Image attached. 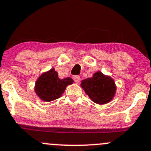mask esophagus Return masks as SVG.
I'll use <instances>...</instances> for the list:
<instances>
[{"label": "esophagus", "instance_id": "obj_1", "mask_svg": "<svg viewBox=\"0 0 151 151\" xmlns=\"http://www.w3.org/2000/svg\"><path fill=\"white\" fill-rule=\"evenodd\" d=\"M80 76H74V82H77V83H79V82H80Z\"/></svg>", "mask_w": 151, "mask_h": 151}]
</instances>
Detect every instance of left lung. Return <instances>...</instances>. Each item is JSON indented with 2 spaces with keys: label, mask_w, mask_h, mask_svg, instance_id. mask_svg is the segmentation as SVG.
Wrapping results in <instances>:
<instances>
[{
  "label": "left lung",
  "mask_w": 151,
  "mask_h": 151,
  "mask_svg": "<svg viewBox=\"0 0 151 151\" xmlns=\"http://www.w3.org/2000/svg\"><path fill=\"white\" fill-rule=\"evenodd\" d=\"M80 85L89 98L94 103L100 105L110 102L116 90L113 79L101 71L95 73L93 77L82 80Z\"/></svg>",
  "instance_id": "obj_1"
}]
</instances>
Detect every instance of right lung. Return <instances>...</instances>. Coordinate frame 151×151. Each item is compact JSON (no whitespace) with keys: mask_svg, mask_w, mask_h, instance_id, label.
<instances>
[{"mask_svg":"<svg viewBox=\"0 0 151 151\" xmlns=\"http://www.w3.org/2000/svg\"><path fill=\"white\" fill-rule=\"evenodd\" d=\"M74 81L70 77L58 78V73L55 69L44 72L35 82V91L37 96L45 102H50L58 99L64 93L66 87L71 85Z\"/></svg>","mask_w":151,"mask_h":151,"instance_id":"right-lung-1","label":"right lung"}]
</instances>
